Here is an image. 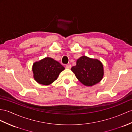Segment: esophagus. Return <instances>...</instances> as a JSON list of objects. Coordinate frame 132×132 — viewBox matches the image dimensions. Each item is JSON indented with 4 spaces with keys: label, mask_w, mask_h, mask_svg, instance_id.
<instances>
[{
    "label": "esophagus",
    "mask_w": 132,
    "mask_h": 132,
    "mask_svg": "<svg viewBox=\"0 0 132 132\" xmlns=\"http://www.w3.org/2000/svg\"><path fill=\"white\" fill-rule=\"evenodd\" d=\"M65 68L67 69H70L71 68V65H70V64H67L65 65Z\"/></svg>",
    "instance_id": "esophagus-1"
}]
</instances>
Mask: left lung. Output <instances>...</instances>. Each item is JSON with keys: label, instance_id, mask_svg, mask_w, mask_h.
<instances>
[{"label": "left lung", "instance_id": "1", "mask_svg": "<svg viewBox=\"0 0 132 132\" xmlns=\"http://www.w3.org/2000/svg\"><path fill=\"white\" fill-rule=\"evenodd\" d=\"M71 70L77 78L87 86L100 82L104 76L103 65L100 61L86 56L77 60L76 65L72 67Z\"/></svg>", "mask_w": 132, "mask_h": 132}]
</instances>
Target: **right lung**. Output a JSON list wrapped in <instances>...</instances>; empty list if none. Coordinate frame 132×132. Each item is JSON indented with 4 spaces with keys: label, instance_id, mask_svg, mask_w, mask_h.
I'll list each match as a JSON object with an SVG mask.
<instances>
[{
    "label": "right lung",
    "instance_id": "1",
    "mask_svg": "<svg viewBox=\"0 0 132 132\" xmlns=\"http://www.w3.org/2000/svg\"><path fill=\"white\" fill-rule=\"evenodd\" d=\"M65 69L57 61L51 57H45L33 64L34 77L36 82L44 85H49L57 79L59 73Z\"/></svg>",
    "mask_w": 132,
    "mask_h": 132
}]
</instances>
